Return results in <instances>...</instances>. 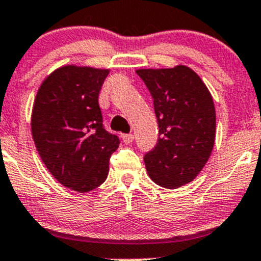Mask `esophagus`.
Returning a JSON list of instances; mask_svg holds the SVG:
<instances>
[{
  "label": "esophagus",
  "instance_id": "1",
  "mask_svg": "<svg viewBox=\"0 0 261 261\" xmlns=\"http://www.w3.org/2000/svg\"><path fill=\"white\" fill-rule=\"evenodd\" d=\"M122 140L125 144H130V143H133V140H134V135L133 134H123Z\"/></svg>",
  "mask_w": 261,
  "mask_h": 261
}]
</instances>
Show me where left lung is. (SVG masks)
I'll return each mask as SVG.
<instances>
[{
  "label": "left lung",
  "instance_id": "left-lung-1",
  "mask_svg": "<svg viewBox=\"0 0 261 261\" xmlns=\"http://www.w3.org/2000/svg\"><path fill=\"white\" fill-rule=\"evenodd\" d=\"M136 73L152 95L158 122L157 144L145 153V167L155 184L179 188L199 174L213 152V96L197 73L184 65Z\"/></svg>",
  "mask_w": 261,
  "mask_h": 261
}]
</instances>
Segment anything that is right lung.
I'll return each instance as SVG.
<instances>
[{
    "label": "right lung",
    "instance_id": "add662e5",
    "mask_svg": "<svg viewBox=\"0 0 261 261\" xmlns=\"http://www.w3.org/2000/svg\"><path fill=\"white\" fill-rule=\"evenodd\" d=\"M109 70L67 65L38 89L32 112V136L55 179L80 193L103 184L118 136L103 125L99 92Z\"/></svg>",
    "mask_w": 261,
    "mask_h": 261
}]
</instances>
